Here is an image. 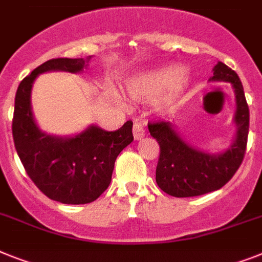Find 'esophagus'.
<instances>
[{"instance_id":"1","label":"esophagus","mask_w":262,"mask_h":262,"mask_svg":"<svg viewBox=\"0 0 262 262\" xmlns=\"http://www.w3.org/2000/svg\"><path fill=\"white\" fill-rule=\"evenodd\" d=\"M133 133H134V139L135 140H139L142 139L144 136V128L143 126L140 124V123H134V127H133Z\"/></svg>"}]
</instances>
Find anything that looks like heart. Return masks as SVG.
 <instances>
[{
    "label": "heart",
    "mask_w": 262,
    "mask_h": 262,
    "mask_svg": "<svg viewBox=\"0 0 262 262\" xmlns=\"http://www.w3.org/2000/svg\"><path fill=\"white\" fill-rule=\"evenodd\" d=\"M186 84L187 76L182 69L178 67L166 66L138 73L128 83L127 91L134 99L159 96L168 91L167 101L172 103L178 100V97L183 94Z\"/></svg>",
    "instance_id": "obj_1"
}]
</instances>
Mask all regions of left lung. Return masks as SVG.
Returning a JSON list of instances; mask_svg holds the SVG:
<instances>
[{"label":"left lung","instance_id":"left-lung-1","mask_svg":"<svg viewBox=\"0 0 262 262\" xmlns=\"http://www.w3.org/2000/svg\"><path fill=\"white\" fill-rule=\"evenodd\" d=\"M211 81H228L235 95L234 123L237 127L232 146L221 154H210L189 144L170 122L148 123L151 136L161 147L155 181L172 196H196L221 189L232 179L245 157L249 134V107L238 75L218 61Z\"/></svg>","mask_w":262,"mask_h":262}]
</instances>
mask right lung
<instances>
[{"mask_svg":"<svg viewBox=\"0 0 262 262\" xmlns=\"http://www.w3.org/2000/svg\"><path fill=\"white\" fill-rule=\"evenodd\" d=\"M87 58H52L19 83L14 99V147L29 178L45 195L68 205L90 204L111 183L118 155L134 140L133 122L116 131L90 126L79 135L60 138L42 133L34 122L30 94L36 77L49 71L81 72Z\"/></svg>","mask_w":262,"mask_h":262,"instance_id":"obj_1","label":"right lung"}]
</instances>
